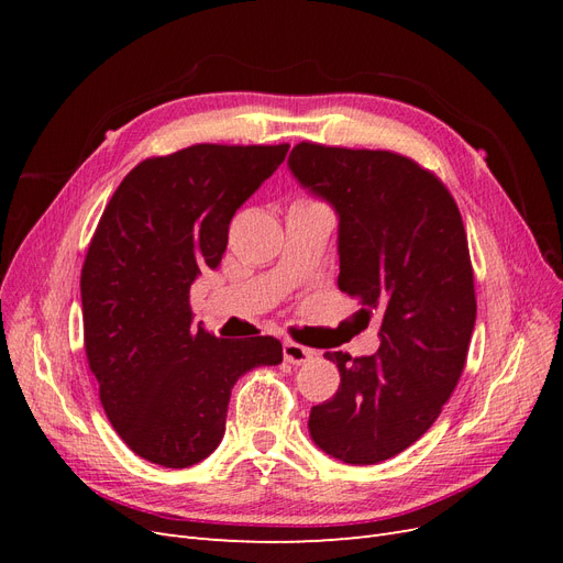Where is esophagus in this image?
<instances>
[{
  "label": "esophagus",
  "mask_w": 563,
  "mask_h": 563,
  "mask_svg": "<svg viewBox=\"0 0 563 563\" xmlns=\"http://www.w3.org/2000/svg\"><path fill=\"white\" fill-rule=\"evenodd\" d=\"M312 350L310 347H302V345H298V343H291V340H286L284 343V360L288 362V364H294V366H300V364H308L310 360H312Z\"/></svg>",
  "instance_id": "esophagus-1"
}]
</instances>
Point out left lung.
Wrapping results in <instances>:
<instances>
[{
	"label": "left lung",
	"mask_w": 563,
	"mask_h": 563,
	"mask_svg": "<svg viewBox=\"0 0 563 563\" xmlns=\"http://www.w3.org/2000/svg\"><path fill=\"white\" fill-rule=\"evenodd\" d=\"M288 172L338 216V288L380 317L376 354H323L340 385L312 406L310 437L376 465L432 428L465 368L476 300L463 218L444 183L387 150L298 143Z\"/></svg>",
	"instance_id": "1"
}]
</instances>
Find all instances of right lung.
I'll return each instance as SVG.
<instances>
[{"label":"right lung","instance_id":"right-lung-1","mask_svg":"<svg viewBox=\"0 0 563 563\" xmlns=\"http://www.w3.org/2000/svg\"><path fill=\"white\" fill-rule=\"evenodd\" d=\"M286 152L203 143L145 159L100 216L81 267L84 347L108 420L150 463L183 470L209 457L234 383L284 360L272 335L225 340L195 327L190 288L223 261L232 216Z\"/></svg>","mask_w":563,"mask_h":563}]
</instances>
